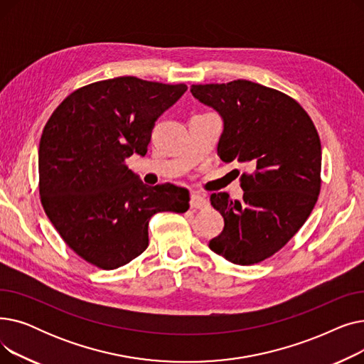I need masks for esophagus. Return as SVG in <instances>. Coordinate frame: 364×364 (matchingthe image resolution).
Masks as SVG:
<instances>
[{
	"label": "esophagus",
	"instance_id": "1",
	"mask_svg": "<svg viewBox=\"0 0 364 364\" xmlns=\"http://www.w3.org/2000/svg\"><path fill=\"white\" fill-rule=\"evenodd\" d=\"M190 208H192L193 211H196V209H205L208 208V202L200 195L193 193L192 199H190Z\"/></svg>",
	"mask_w": 364,
	"mask_h": 364
}]
</instances>
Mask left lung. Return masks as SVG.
<instances>
[{
    "label": "left lung",
    "mask_w": 364,
    "mask_h": 364,
    "mask_svg": "<svg viewBox=\"0 0 364 364\" xmlns=\"http://www.w3.org/2000/svg\"><path fill=\"white\" fill-rule=\"evenodd\" d=\"M195 97L224 121L218 155L246 164L243 199L214 193L224 218L209 247L239 265L258 264L288 243L310 217L321 187V144L304 107L291 95L252 81L198 84Z\"/></svg>",
    "instance_id": "left-lung-1"
}]
</instances>
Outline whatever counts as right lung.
Here are the masks:
<instances>
[{
	"mask_svg": "<svg viewBox=\"0 0 364 364\" xmlns=\"http://www.w3.org/2000/svg\"><path fill=\"white\" fill-rule=\"evenodd\" d=\"M186 90L136 76L92 82L70 92L44 127L43 208L70 250L99 269H118L143 254L153 215L188 209L186 188L147 187L125 165L132 153L146 155L155 121Z\"/></svg>",
	"mask_w": 364,
	"mask_h": 364,
	"instance_id": "add662e5",
	"label": "right lung"
}]
</instances>
